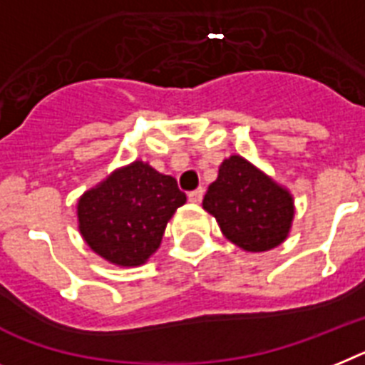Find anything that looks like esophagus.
<instances>
[{
  "instance_id": "1",
  "label": "esophagus",
  "mask_w": 365,
  "mask_h": 365,
  "mask_svg": "<svg viewBox=\"0 0 365 365\" xmlns=\"http://www.w3.org/2000/svg\"><path fill=\"white\" fill-rule=\"evenodd\" d=\"M189 202H192V204H200L202 198H204V189H197V191H191L187 195Z\"/></svg>"
}]
</instances>
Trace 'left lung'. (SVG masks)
<instances>
[{
	"label": "left lung",
	"mask_w": 365,
	"mask_h": 365,
	"mask_svg": "<svg viewBox=\"0 0 365 365\" xmlns=\"http://www.w3.org/2000/svg\"><path fill=\"white\" fill-rule=\"evenodd\" d=\"M230 243L245 252H265L287 240L295 217L289 189L243 155H230L202 202Z\"/></svg>",
	"instance_id": "obj_1"
}]
</instances>
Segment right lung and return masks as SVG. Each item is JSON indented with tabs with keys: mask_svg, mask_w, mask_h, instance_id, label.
<instances>
[{
	"mask_svg": "<svg viewBox=\"0 0 365 365\" xmlns=\"http://www.w3.org/2000/svg\"><path fill=\"white\" fill-rule=\"evenodd\" d=\"M185 200L173 176L137 159L79 197V234L106 262L139 267L159 249L167 222Z\"/></svg>",
	"mask_w": 365,
	"mask_h": 365,
	"instance_id": "1",
	"label": "right lung"
}]
</instances>
